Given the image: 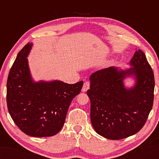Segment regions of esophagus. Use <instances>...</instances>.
<instances>
[{
	"mask_svg": "<svg viewBox=\"0 0 159 159\" xmlns=\"http://www.w3.org/2000/svg\"><path fill=\"white\" fill-rule=\"evenodd\" d=\"M89 86H90V83L88 81H86L83 84V88H82V91L83 92H87V90L89 88Z\"/></svg>",
	"mask_w": 159,
	"mask_h": 159,
	"instance_id": "34e87169",
	"label": "esophagus"
}]
</instances>
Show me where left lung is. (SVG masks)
<instances>
[{"label":"left lung","mask_w":159,"mask_h":159,"mask_svg":"<svg viewBox=\"0 0 159 159\" xmlns=\"http://www.w3.org/2000/svg\"><path fill=\"white\" fill-rule=\"evenodd\" d=\"M127 70L109 67L93 73L87 94L91 121L98 134L119 140L138 133L146 122L154 101V76L146 57L136 50ZM133 76L136 83L126 89L123 80Z\"/></svg>","instance_id":"obj_1"}]
</instances>
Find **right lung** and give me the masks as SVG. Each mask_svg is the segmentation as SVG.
Returning a JSON list of instances; mask_svg holds the SVG:
<instances>
[{
	"label": "right lung",
	"instance_id": "1",
	"mask_svg": "<svg viewBox=\"0 0 159 159\" xmlns=\"http://www.w3.org/2000/svg\"><path fill=\"white\" fill-rule=\"evenodd\" d=\"M32 46L29 42L24 46L9 71L7 104L12 120L23 133L35 137H50L62 128L70 103L80 92L83 81H34L27 59Z\"/></svg>",
	"mask_w": 159,
	"mask_h": 159
}]
</instances>
